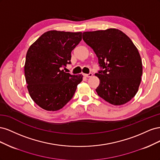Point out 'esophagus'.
<instances>
[{
  "mask_svg": "<svg viewBox=\"0 0 160 160\" xmlns=\"http://www.w3.org/2000/svg\"><path fill=\"white\" fill-rule=\"evenodd\" d=\"M83 75L85 77H91L92 76H93V74H92L91 72H90V73H89V74H83Z\"/></svg>",
  "mask_w": 160,
  "mask_h": 160,
  "instance_id": "1",
  "label": "esophagus"
}]
</instances>
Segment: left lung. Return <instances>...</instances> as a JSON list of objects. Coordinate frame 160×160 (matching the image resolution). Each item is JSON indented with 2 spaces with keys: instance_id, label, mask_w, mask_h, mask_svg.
<instances>
[{
  "instance_id": "obj_1",
  "label": "left lung",
  "mask_w": 160,
  "mask_h": 160,
  "mask_svg": "<svg viewBox=\"0 0 160 160\" xmlns=\"http://www.w3.org/2000/svg\"><path fill=\"white\" fill-rule=\"evenodd\" d=\"M83 39L103 69L95 74L100 81L98 95L113 105L129 102L138 91L143 72L137 47L124 32L112 28L84 32Z\"/></svg>"
}]
</instances>
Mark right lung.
<instances>
[{
	"label": "right lung",
	"mask_w": 160,
	"mask_h": 160,
	"mask_svg": "<svg viewBox=\"0 0 160 160\" xmlns=\"http://www.w3.org/2000/svg\"><path fill=\"white\" fill-rule=\"evenodd\" d=\"M82 39V32L49 31L28 48L25 69L27 89L31 99L42 109H62L74 95L83 80L81 74L65 72L71 63V51Z\"/></svg>",
	"instance_id": "add662e5"
}]
</instances>
